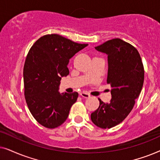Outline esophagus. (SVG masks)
<instances>
[{"mask_svg":"<svg viewBox=\"0 0 160 160\" xmlns=\"http://www.w3.org/2000/svg\"><path fill=\"white\" fill-rule=\"evenodd\" d=\"M80 95H81V96H82V97H83V98H89L90 97V95H89V93H87V92H82L80 93Z\"/></svg>","mask_w":160,"mask_h":160,"instance_id":"esophagus-1","label":"esophagus"}]
</instances>
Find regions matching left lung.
<instances>
[{
	"label": "left lung",
	"mask_w": 160,
	"mask_h": 160,
	"mask_svg": "<svg viewBox=\"0 0 160 160\" xmlns=\"http://www.w3.org/2000/svg\"><path fill=\"white\" fill-rule=\"evenodd\" d=\"M108 55L107 83L111 84V100H101L91 120L102 129L115 127L128 117L139 97L144 81V68L139 52L130 43L114 38L95 47Z\"/></svg>",
	"instance_id": "8db88e82"
}]
</instances>
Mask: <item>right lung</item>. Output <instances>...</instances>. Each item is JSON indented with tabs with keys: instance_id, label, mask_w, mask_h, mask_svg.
Returning a JSON list of instances; mask_svg holds the SVG:
<instances>
[{
	"instance_id": "add662e5",
	"label": "right lung",
	"mask_w": 160,
	"mask_h": 160,
	"mask_svg": "<svg viewBox=\"0 0 160 160\" xmlns=\"http://www.w3.org/2000/svg\"><path fill=\"white\" fill-rule=\"evenodd\" d=\"M58 34L46 35L30 48L23 69L25 97L28 108L45 128L60 126L68 117L78 92L60 93L63 76L69 74L70 59L87 47Z\"/></svg>"
}]
</instances>
